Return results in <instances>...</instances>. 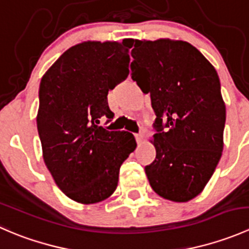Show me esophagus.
Masks as SVG:
<instances>
[{"mask_svg": "<svg viewBox=\"0 0 249 249\" xmlns=\"http://www.w3.org/2000/svg\"><path fill=\"white\" fill-rule=\"evenodd\" d=\"M135 137H136L137 143L142 142V140H143V135L142 134H136V135H135Z\"/></svg>", "mask_w": 249, "mask_h": 249, "instance_id": "esophagus-1", "label": "esophagus"}]
</instances>
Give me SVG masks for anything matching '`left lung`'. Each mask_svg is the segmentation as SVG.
I'll return each mask as SVG.
<instances>
[{
    "label": "left lung",
    "instance_id": "1",
    "mask_svg": "<svg viewBox=\"0 0 249 249\" xmlns=\"http://www.w3.org/2000/svg\"><path fill=\"white\" fill-rule=\"evenodd\" d=\"M131 78L150 92L157 158L144 167L150 187L175 202L202 192L223 152L225 104L217 71L192 44L135 39Z\"/></svg>",
    "mask_w": 249,
    "mask_h": 249
}]
</instances>
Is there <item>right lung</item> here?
<instances>
[{"mask_svg":"<svg viewBox=\"0 0 249 249\" xmlns=\"http://www.w3.org/2000/svg\"><path fill=\"white\" fill-rule=\"evenodd\" d=\"M132 44L131 38L76 44L42 77L37 129L44 162L61 192L79 203L109 197L137 145L130 132L97 125L113 118L107 95L129 74Z\"/></svg>","mask_w":249,"mask_h":249,"instance_id":"1","label":"right lung"}]
</instances>
